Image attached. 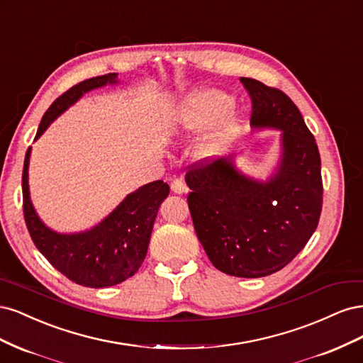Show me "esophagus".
Returning a JSON list of instances; mask_svg holds the SVG:
<instances>
[{"label": "esophagus", "mask_w": 363, "mask_h": 363, "mask_svg": "<svg viewBox=\"0 0 363 363\" xmlns=\"http://www.w3.org/2000/svg\"><path fill=\"white\" fill-rule=\"evenodd\" d=\"M171 191L175 194H186L188 192V186L180 179H175L171 182Z\"/></svg>", "instance_id": "obj_1"}]
</instances>
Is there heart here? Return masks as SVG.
<instances>
[{"label":"heart","mask_w":363,"mask_h":363,"mask_svg":"<svg viewBox=\"0 0 363 363\" xmlns=\"http://www.w3.org/2000/svg\"><path fill=\"white\" fill-rule=\"evenodd\" d=\"M232 98L218 91H206L191 95L183 103L177 113L179 127L186 131H203L212 128L232 112ZM233 125L225 127L212 140V147H221L225 144L230 135L233 133Z\"/></svg>","instance_id":"obj_1"}]
</instances>
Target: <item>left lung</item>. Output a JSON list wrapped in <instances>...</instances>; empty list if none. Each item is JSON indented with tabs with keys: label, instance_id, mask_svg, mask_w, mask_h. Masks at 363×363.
<instances>
[{
	"label": "left lung",
	"instance_id": "left-lung-1",
	"mask_svg": "<svg viewBox=\"0 0 363 363\" xmlns=\"http://www.w3.org/2000/svg\"><path fill=\"white\" fill-rule=\"evenodd\" d=\"M251 100L252 127L283 130V156L268 182L238 172L228 159L188 167V204L196 236L213 267L256 279L280 271L306 247L323 208L321 157L291 98L240 77Z\"/></svg>",
	"mask_w": 363,
	"mask_h": 363
}]
</instances>
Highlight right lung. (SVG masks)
Returning a JSON list of instances; mask_svg holds the SVG:
<instances>
[{
	"label": "right lung",
	"instance_id": "right-lung-1",
	"mask_svg": "<svg viewBox=\"0 0 363 363\" xmlns=\"http://www.w3.org/2000/svg\"><path fill=\"white\" fill-rule=\"evenodd\" d=\"M116 77L115 72L92 77L62 94L43 115L36 139L84 92L118 83ZM30 150L26 152L23 169V208L28 233L36 248L65 277L86 288L113 286L133 276L147 256L152 224L160 203L169 194V186L162 180L142 186L127 195L103 223L89 232L60 235L43 225L30 201Z\"/></svg>",
	"mask_w": 363,
	"mask_h": 363
}]
</instances>
